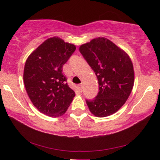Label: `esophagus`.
I'll use <instances>...</instances> for the list:
<instances>
[{
  "label": "esophagus",
  "mask_w": 160,
  "mask_h": 160,
  "mask_svg": "<svg viewBox=\"0 0 160 160\" xmlns=\"http://www.w3.org/2000/svg\"><path fill=\"white\" fill-rule=\"evenodd\" d=\"M78 90H79V92H82V90H83V84H78Z\"/></svg>",
  "instance_id": "esophagus-1"
}]
</instances>
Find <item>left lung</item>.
<instances>
[{
    "label": "left lung",
    "instance_id": "8db88e82",
    "mask_svg": "<svg viewBox=\"0 0 160 160\" xmlns=\"http://www.w3.org/2000/svg\"><path fill=\"white\" fill-rule=\"evenodd\" d=\"M79 52L97 76L99 92L87 100L90 112L106 117L117 112L128 99L133 85V65L128 54L104 37L94 38L79 47Z\"/></svg>",
    "mask_w": 160,
    "mask_h": 160
}]
</instances>
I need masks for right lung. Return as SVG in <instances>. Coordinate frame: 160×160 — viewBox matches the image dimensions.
I'll return each mask as SVG.
<instances>
[{
  "mask_svg": "<svg viewBox=\"0 0 160 160\" xmlns=\"http://www.w3.org/2000/svg\"><path fill=\"white\" fill-rule=\"evenodd\" d=\"M76 49L75 45L54 36L43 41L26 60L23 73L26 91L33 106L43 114L61 117L75 97L62 67Z\"/></svg>",
  "mask_w": 160,
  "mask_h": 160,
  "instance_id": "add662e5",
  "label": "right lung"
}]
</instances>
